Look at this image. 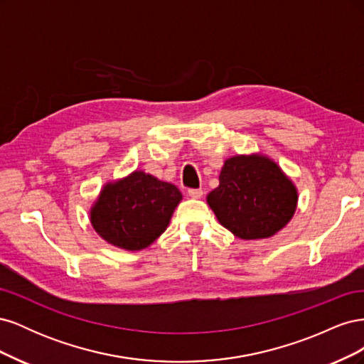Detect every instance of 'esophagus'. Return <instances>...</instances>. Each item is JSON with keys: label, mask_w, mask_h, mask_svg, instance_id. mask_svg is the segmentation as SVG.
I'll list each match as a JSON object with an SVG mask.
<instances>
[{"label": "esophagus", "mask_w": 364, "mask_h": 364, "mask_svg": "<svg viewBox=\"0 0 364 364\" xmlns=\"http://www.w3.org/2000/svg\"><path fill=\"white\" fill-rule=\"evenodd\" d=\"M188 196L191 197V199H200V197L203 196V191L202 190H188Z\"/></svg>", "instance_id": "1"}]
</instances>
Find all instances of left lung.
<instances>
[{"mask_svg":"<svg viewBox=\"0 0 364 364\" xmlns=\"http://www.w3.org/2000/svg\"><path fill=\"white\" fill-rule=\"evenodd\" d=\"M297 188L267 155H235L223 162L218 186L206 196L220 225L241 240L270 238L289 225Z\"/></svg>","mask_w":364,"mask_h":364,"instance_id":"1","label":"left lung"}]
</instances>
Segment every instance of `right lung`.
Returning a JSON list of instances; mask_svg holds the SVG:
<instances>
[{
	"mask_svg": "<svg viewBox=\"0 0 364 364\" xmlns=\"http://www.w3.org/2000/svg\"><path fill=\"white\" fill-rule=\"evenodd\" d=\"M182 193L142 170L106 182L90 208V222L109 245L142 250L168 228Z\"/></svg>",
	"mask_w": 364,
	"mask_h": 364,
	"instance_id": "right-lung-1",
	"label": "right lung"
}]
</instances>
